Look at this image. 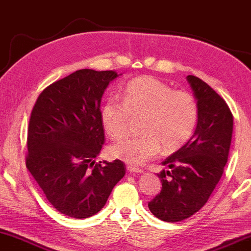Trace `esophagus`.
<instances>
[{"label":"esophagus","instance_id":"esophagus-1","mask_svg":"<svg viewBox=\"0 0 251 251\" xmlns=\"http://www.w3.org/2000/svg\"><path fill=\"white\" fill-rule=\"evenodd\" d=\"M127 171L131 172V173H141L142 170L139 169V168H135V166L128 165V166H127Z\"/></svg>","mask_w":251,"mask_h":251}]
</instances>
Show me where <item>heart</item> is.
Returning a JSON list of instances; mask_svg holds the SVG:
<instances>
[{"mask_svg":"<svg viewBox=\"0 0 251 251\" xmlns=\"http://www.w3.org/2000/svg\"><path fill=\"white\" fill-rule=\"evenodd\" d=\"M145 116V134L127 136L112 143L110 155L132 165H142L158 153L181 148L192 138L199 120V106L193 95L175 91L153 76H139L126 83L123 100L110 98L100 110L106 134L113 139L128 132L132 117Z\"/></svg>","mask_w":251,"mask_h":251,"instance_id":"b5f03b06","label":"heart"}]
</instances>
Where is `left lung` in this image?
Wrapping results in <instances>:
<instances>
[{
    "instance_id": "left-lung-1",
    "label": "left lung",
    "mask_w": 251,
    "mask_h": 251,
    "mask_svg": "<svg viewBox=\"0 0 251 251\" xmlns=\"http://www.w3.org/2000/svg\"><path fill=\"white\" fill-rule=\"evenodd\" d=\"M199 106L192 139L162 164V190L148 203L151 213L168 223L181 222L208 202L222 178L233 134V115L222 96L195 75H187Z\"/></svg>"
}]
</instances>
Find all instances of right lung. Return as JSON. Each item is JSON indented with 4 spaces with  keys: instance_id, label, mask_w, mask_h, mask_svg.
Masks as SVG:
<instances>
[{
    "instance_id": "1",
    "label": "right lung",
    "mask_w": 251,
    "mask_h": 251,
    "mask_svg": "<svg viewBox=\"0 0 251 251\" xmlns=\"http://www.w3.org/2000/svg\"><path fill=\"white\" fill-rule=\"evenodd\" d=\"M116 71L78 70L46 87L27 128L26 168L62 215L94 216L125 176L122 160L95 163L105 135L100 108Z\"/></svg>"
}]
</instances>
